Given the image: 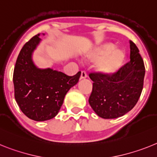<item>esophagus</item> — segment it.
Here are the masks:
<instances>
[{"mask_svg":"<svg viewBox=\"0 0 157 157\" xmlns=\"http://www.w3.org/2000/svg\"><path fill=\"white\" fill-rule=\"evenodd\" d=\"M88 77V74L85 71H81V74H80V79H85Z\"/></svg>","mask_w":157,"mask_h":157,"instance_id":"34e87169","label":"esophagus"}]
</instances>
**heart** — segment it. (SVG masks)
<instances>
[{
    "label": "heart",
    "mask_w": 157,
    "mask_h": 157,
    "mask_svg": "<svg viewBox=\"0 0 157 157\" xmlns=\"http://www.w3.org/2000/svg\"><path fill=\"white\" fill-rule=\"evenodd\" d=\"M112 43H106L95 47L85 54V58L92 62H100L97 70L103 74L111 75L117 73L125 62L126 54L122 50L116 49Z\"/></svg>",
    "instance_id": "b5f03b06"
}]
</instances>
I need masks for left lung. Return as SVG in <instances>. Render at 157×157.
<instances>
[{"label":"left lung","mask_w":157,"mask_h":157,"mask_svg":"<svg viewBox=\"0 0 157 157\" xmlns=\"http://www.w3.org/2000/svg\"><path fill=\"white\" fill-rule=\"evenodd\" d=\"M130 61L117 73L107 75L92 73V92L88 102L98 116L116 118L134 107L141 96L145 73L144 61L139 50L129 41Z\"/></svg>","instance_id":"left-lung-1"}]
</instances>
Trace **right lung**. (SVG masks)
<instances>
[{
    "mask_svg": "<svg viewBox=\"0 0 157 157\" xmlns=\"http://www.w3.org/2000/svg\"><path fill=\"white\" fill-rule=\"evenodd\" d=\"M40 41L38 34L24 44L13 73L16 103L26 116L37 122L51 119L58 114L66 93L80 77V72L70 77L50 68H38L32 54Z\"/></svg>",
    "mask_w": 157,
    "mask_h": 157,
    "instance_id": "obj_1",
    "label": "right lung"
}]
</instances>
